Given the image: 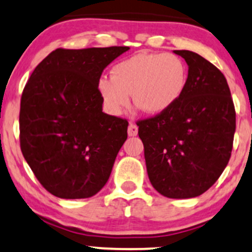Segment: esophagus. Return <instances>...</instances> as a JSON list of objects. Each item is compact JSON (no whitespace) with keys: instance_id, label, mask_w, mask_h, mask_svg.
Returning <instances> with one entry per match:
<instances>
[{"instance_id":"1","label":"esophagus","mask_w":252,"mask_h":252,"mask_svg":"<svg viewBox=\"0 0 252 252\" xmlns=\"http://www.w3.org/2000/svg\"><path fill=\"white\" fill-rule=\"evenodd\" d=\"M137 132H139V126L135 123H130L128 126V135L129 136H136Z\"/></svg>"}]
</instances>
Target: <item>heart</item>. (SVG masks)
<instances>
[{"label": "heart", "mask_w": 252, "mask_h": 252, "mask_svg": "<svg viewBox=\"0 0 252 252\" xmlns=\"http://www.w3.org/2000/svg\"><path fill=\"white\" fill-rule=\"evenodd\" d=\"M188 84L187 63L178 55L137 54L117 63L111 77H101L99 93L107 110L118 115L129 105L157 115L170 110L184 94Z\"/></svg>", "instance_id": "b5f03b06"}]
</instances>
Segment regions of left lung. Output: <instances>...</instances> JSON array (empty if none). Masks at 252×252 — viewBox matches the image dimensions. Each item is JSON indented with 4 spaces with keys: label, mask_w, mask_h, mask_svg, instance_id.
<instances>
[{
    "label": "left lung",
    "mask_w": 252,
    "mask_h": 252,
    "mask_svg": "<svg viewBox=\"0 0 252 252\" xmlns=\"http://www.w3.org/2000/svg\"><path fill=\"white\" fill-rule=\"evenodd\" d=\"M189 65L184 94L175 106L137 121L147 173L170 198L202 195L227 166L236 110L223 74L200 55L175 50Z\"/></svg>",
    "instance_id": "1"
}]
</instances>
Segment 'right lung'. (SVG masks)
<instances>
[{
    "instance_id": "1",
    "label": "right lung",
    "mask_w": 252,
    "mask_h": 252,
    "mask_svg": "<svg viewBox=\"0 0 252 252\" xmlns=\"http://www.w3.org/2000/svg\"><path fill=\"white\" fill-rule=\"evenodd\" d=\"M128 50L56 49L25 85L20 148L35 178L56 197H91L111 175L129 123L103 112L98 82L105 67Z\"/></svg>"
}]
</instances>
